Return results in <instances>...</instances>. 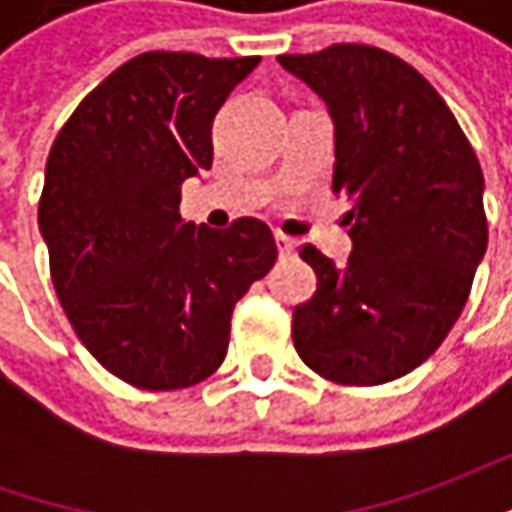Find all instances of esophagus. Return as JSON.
<instances>
[{
	"instance_id": "34e87169",
	"label": "esophagus",
	"mask_w": 512,
	"mask_h": 512,
	"mask_svg": "<svg viewBox=\"0 0 512 512\" xmlns=\"http://www.w3.org/2000/svg\"><path fill=\"white\" fill-rule=\"evenodd\" d=\"M276 245H279V253H282V256H296V250H299V242L285 236V233H276Z\"/></svg>"
}]
</instances>
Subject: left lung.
<instances>
[{"instance_id": "8db88e82", "label": "left lung", "mask_w": 512, "mask_h": 512, "mask_svg": "<svg viewBox=\"0 0 512 512\" xmlns=\"http://www.w3.org/2000/svg\"><path fill=\"white\" fill-rule=\"evenodd\" d=\"M333 119V193L347 196L342 267L313 245V299L293 310L302 362L339 384H384L436 353L487 250L479 159L436 88L399 56L333 45L279 56Z\"/></svg>"}]
</instances>
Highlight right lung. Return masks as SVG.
<instances>
[{
	"mask_svg": "<svg viewBox=\"0 0 512 512\" xmlns=\"http://www.w3.org/2000/svg\"><path fill=\"white\" fill-rule=\"evenodd\" d=\"M262 59L150 50L59 130L39 199L50 279L76 336L122 382L179 390L225 362L233 307L276 262L265 222H185L182 182L213 165L210 128Z\"/></svg>",
	"mask_w": 512,
	"mask_h": 512,
	"instance_id": "1",
	"label": "right lung"
}]
</instances>
